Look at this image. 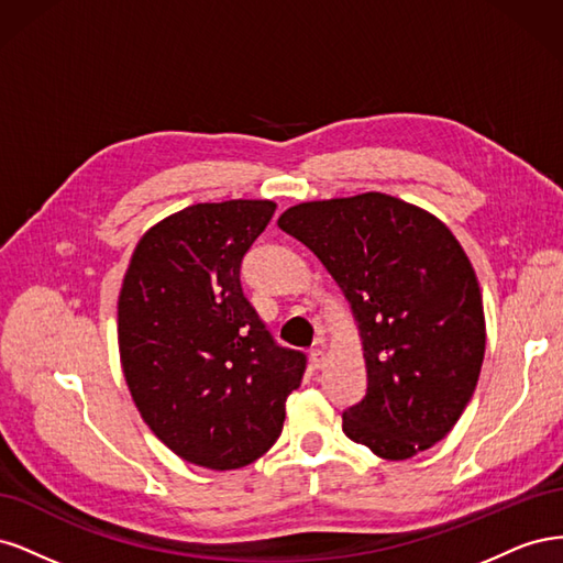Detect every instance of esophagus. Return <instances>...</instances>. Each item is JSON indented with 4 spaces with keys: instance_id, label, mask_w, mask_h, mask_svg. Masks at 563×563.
Segmentation results:
<instances>
[{
    "instance_id": "1",
    "label": "esophagus",
    "mask_w": 563,
    "mask_h": 563,
    "mask_svg": "<svg viewBox=\"0 0 563 563\" xmlns=\"http://www.w3.org/2000/svg\"><path fill=\"white\" fill-rule=\"evenodd\" d=\"M323 360H327V352H323V345L319 343L317 347L310 350V364H312V368H321Z\"/></svg>"
}]
</instances>
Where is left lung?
Instances as JSON below:
<instances>
[{"instance_id":"1","label":"left lung","mask_w":563,"mask_h":563,"mask_svg":"<svg viewBox=\"0 0 563 563\" xmlns=\"http://www.w3.org/2000/svg\"><path fill=\"white\" fill-rule=\"evenodd\" d=\"M277 225L345 294L366 362V397L343 432L385 460L444 439L474 395L486 321L479 282L453 232L383 192L302 201Z\"/></svg>"}]
</instances>
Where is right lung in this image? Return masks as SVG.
I'll return each mask as SVG.
<instances>
[{"label":"right lung","instance_id":"1","mask_svg":"<svg viewBox=\"0 0 563 563\" xmlns=\"http://www.w3.org/2000/svg\"><path fill=\"white\" fill-rule=\"evenodd\" d=\"M277 203H195L150 228L117 302L122 371L147 428L199 467L251 465L279 439L305 354L279 347L242 291Z\"/></svg>","mask_w":563,"mask_h":563}]
</instances>
